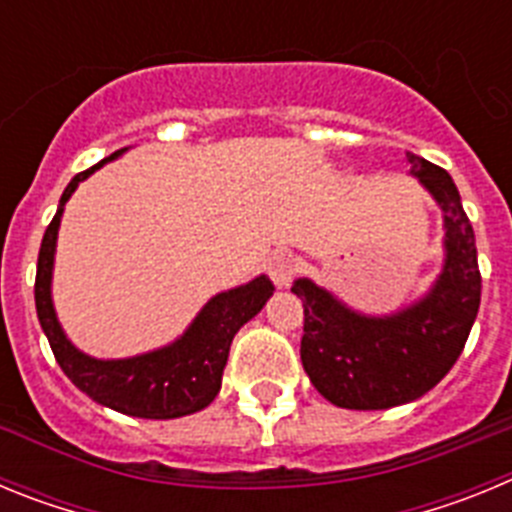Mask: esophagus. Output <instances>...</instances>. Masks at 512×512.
<instances>
[{"mask_svg": "<svg viewBox=\"0 0 512 512\" xmlns=\"http://www.w3.org/2000/svg\"><path fill=\"white\" fill-rule=\"evenodd\" d=\"M266 269H269V277L274 279V284H279V287H287V284L292 282L297 274V259L289 251H274L269 256V264H266Z\"/></svg>", "mask_w": 512, "mask_h": 512, "instance_id": "obj_1", "label": "esophagus"}]
</instances>
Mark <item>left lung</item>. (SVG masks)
<instances>
[{"label":"left lung","instance_id":"obj_1","mask_svg":"<svg viewBox=\"0 0 512 512\" xmlns=\"http://www.w3.org/2000/svg\"><path fill=\"white\" fill-rule=\"evenodd\" d=\"M446 223V266L431 295L392 318H364L310 279L292 292L305 307L300 356L315 390L338 408L384 410L418 400L456 364L482 295L477 243L449 171L408 153Z\"/></svg>","mask_w":512,"mask_h":512}]
</instances>
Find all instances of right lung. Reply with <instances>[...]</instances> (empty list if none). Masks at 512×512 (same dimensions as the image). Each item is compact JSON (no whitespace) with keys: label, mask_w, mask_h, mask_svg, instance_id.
<instances>
[{"label":"right lung","mask_w":512,"mask_h":512,"mask_svg":"<svg viewBox=\"0 0 512 512\" xmlns=\"http://www.w3.org/2000/svg\"><path fill=\"white\" fill-rule=\"evenodd\" d=\"M120 153L122 151H115L92 169L76 174L69 187L63 189L58 212L53 215L51 225L45 228L38 253V274H35L38 320L63 374L94 402L107 405L117 413L133 415V418H182V415L207 408L215 400L223 382V369L228 364L233 336L266 305L274 287L269 279L259 277L251 284L212 297L205 310L197 315L192 328L161 351L120 361H99L76 351L63 336L51 302V269L58 225H61L63 205L69 202L79 182H84L92 171Z\"/></svg>","instance_id":"obj_1"}]
</instances>
